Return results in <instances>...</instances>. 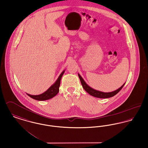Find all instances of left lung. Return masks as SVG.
<instances>
[{"mask_svg": "<svg viewBox=\"0 0 148 148\" xmlns=\"http://www.w3.org/2000/svg\"><path fill=\"white\" fill-rule=\"evenodd\" d=\"M78 77L80 79V81L81 82L82 86L83 87V88H84V90L87 93H89L90 95L92 96L93 97H97V98H100V99H106V98H109V97H113L114 96H115V95H116L123 87V86H124L125 84H124L123 85L121 86L119 88L117 89L116 90H115L112 92H102L100 91L96 90H95L92 88H91L90 86L88 85L85 81H84V79H83V78L81 76V75L78 73Z\"/></svg>", "mask_w": 148, "mask_h": 148, "instance_id": "left-lung-1", "label": "left lung"}]
</instances>
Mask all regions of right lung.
<instances>
[{"label": "right lung", "mask_w": 148, "mask_h": 148, "mask_svg": "<svg viewBox=\"0 0 148 148\" xmlns=\"http://www.w3.org/2000/svg\"><path fill=\"white\" fill-rule=\"evenodd\" d=\"M64 71L65 70L63 71L55 83L45 92L38 95H32L28 93H27V94L32 99L38 101H45V100H47L53 98L59 92V87L60 86L61 79Z\"/></svg>", "instance_id": "1"}]
</instances>
